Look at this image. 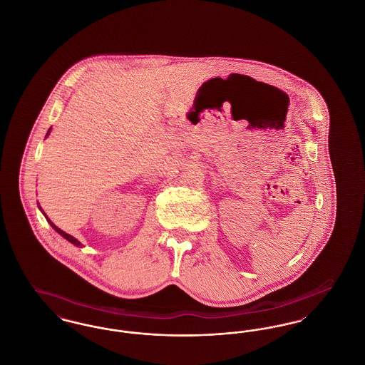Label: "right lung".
<instances>
[{"mask_svg": "<svg viewBox=\"0 0 365 365\" xmlns=\"http://www.w3.org/2000/svg\"><path fill=\"white\" fill-rule=\"evenodd\" d=\"M49 133H51V130H49V131H48V134H46V137H48V135H49ZM41 210H42V209H41ZM43 215H45V213H43ZM45 217H46V220H48V222H49V223H51V226H52L53 228H54V230H56V231H57V232H58V234H60V235H61V237H63V238H66V240H67V241H70L71 243H73V245H75V246H82V243L79 242V241H78V240H76V238H73V237H72V235H70V234H67V232H64V231H63V230H60V228H58V227L54 226V225H53L52 222H51V220H49V219H48V216H46V215H45Z\"/></svg>", "mask_w": 365, "mask_h": 365, "instance_id": "obj_1", "label": "right lung"}]
</instances>
